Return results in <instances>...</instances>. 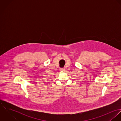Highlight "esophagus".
Returning a JSON list of instances; mask_svg holds the SVG:
<instances>
[{"instance_id": "1", "label": "esophagus", "mask_w": 121, "mask_h": 121, "mask_svg": "<svg viewBox=\"0 0 121 121\" xmlns=\"http://www.w3.org/2000/svg\"><path fill=\"white\" fill-rule=\"evenodd\" d=\"M60 70L63 71H65V68H62V69H60Z\"/></svg>"}]
</instances>
